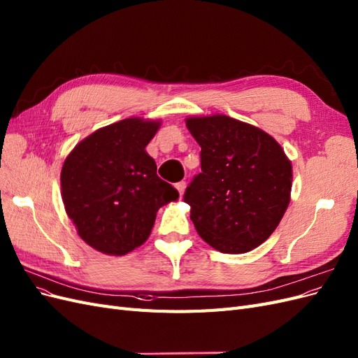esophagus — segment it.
Segmentation results:
<instances>
[{"label":"esophagus","mask_w":358,"mask_h":358,"mask_svg":"<svg viewBox=\"0 0 358 358\" xmlns=\"http://www.w3.org/2000/svg\"><path fill=\"white\" fill-rule=\"evenodd\" d=\"M175 187H176V189L179 191V196L182 197V196H183V191H185V187H187V183H185V182H178Z\"/></svg>","instance_id":"obj_1"}]
</instances>
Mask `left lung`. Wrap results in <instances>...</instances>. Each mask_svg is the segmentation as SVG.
<instances>
[{
	"instance_id": "1",
	"label": "left lung",
	"mask_w": 358,
	"mask_h": 358,
	"mask_svg": "<svg viewBox=\"0 0 358 358\" xmlns=\"http://www.w3.org/2000/svg\"><path fill=\"white\" fill-rule=\"evenodd\" d=\"M185 122L201 148V173L183 196L194 227L216 251H252L288 208L291 161L272 136L227 115L191 116Z\"/></svg>"
}]
</instances>
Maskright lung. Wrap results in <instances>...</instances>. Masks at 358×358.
<instances>
[{
	"label": "right lung",
	"instance_id": "add662e5",
	"mask_svg": "<svg viewBox=\"0 0 358 358\" xmlns=\"http://www.w3.org/2000/svg\"><path fill=\"white\" fill-rule=\"evenodd\" d=\"M161 121L127 117L96 129L64 161L61 196L78 234L107 255L143 245L157 212L179 197L145 150Z\"/></svg>",
	"mask_w": 358,
	"mask_h": 358
}]
</instances>
